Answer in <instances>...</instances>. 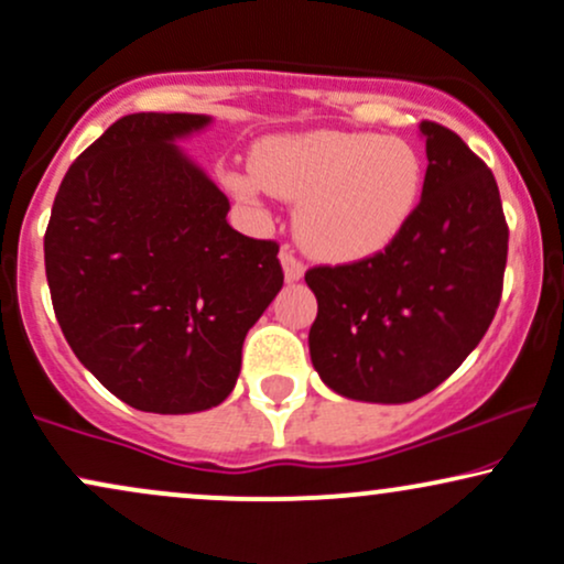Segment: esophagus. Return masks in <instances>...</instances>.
Instances as JSON below:
<instances>
[{
    "mask_svg": "<svg viewBox=\"0 0 564 564\" xmlns=\"http://www.w3.org/2000/svg\"><path fill=\"white\" fill-rule=\"evenodd\" d=\"M281 268H283V278H286L289 283L300 281V278L304 275V264H302L300 260H296V257L291 254L289 249L281 251Z\"/></svg>",
    "mask_w": 564,
    "mask_h": 564,
    "instance_id": "esophagus-1",
    "label": "esophagus"
}]
</instances>
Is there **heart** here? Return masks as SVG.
<instances>
[{
	"mask_svg": "<svg viewBox=\"0 0 564 564\" xmlns=\"http://www.w3.org/2000/svg\"><path fill=\"white\" fill-rule=\"evenodd\" d=\"M249 166L251 174L228 180L230 191L241 200L268 191L296 204L294 232L304 251L334 264L384 254L416 217L426 183L413 142L341 129L262 140Z\"/></svg>",
	"mask_w": 564,
	"mask_h": 564,
	"instance_id": "heart-1",
	"label": "heart"
}]
</instances>
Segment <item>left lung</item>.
Listing matches in <instances>:
<instances>
[{"instance_id": "1", "label": "left lung", "mask_w": 564, "mask_h": 564, "mask_svg": "<svg viewBox=\"0 0 564 564\" xmlns=\"http://www.w3.org/2000/svg\"><path fill=\"white\" fill-rule=\"evenodd\" d=\"M426 183L384 254L313 268L310 358L323 384L364 403H411L480 345L501 300L509 230L488 166L451 129L422 121Z\"/></svg>"}]
</instances>
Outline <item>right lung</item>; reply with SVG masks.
<instances>
[{"label":"right lung","instance_id":"obj_1","mask_svg":"<svg viewBox=\"0 0 564 564\" xmlns=\"http://www.w3.org/2000/svg\"><path fill=\"white\" fill-rule=\"evenodd\" d=\"M204 113H129L70 164L44 268L63 336L93 377L148 413L223 403L241 347L283 286L278 243L228 225L230 200L177 140Z\"/></svg>","mask_w":564,"mask_h":564}]
</instances>
